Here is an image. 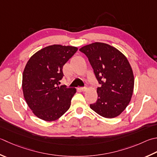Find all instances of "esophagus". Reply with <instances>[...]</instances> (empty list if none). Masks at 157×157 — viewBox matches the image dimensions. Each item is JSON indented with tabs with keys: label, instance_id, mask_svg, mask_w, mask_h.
<instances>
[{
	"label": "esophagus",
	"instance_id": "34e87169",
	"mask_svg": "<svg viewBox=\"0 0 157 157\" xmlns=\"http://www.w3.org/2000/svg\"><path fill=\"white\" fill-rule=\"evenodd\" d=\"M79 89H80L82 92H84L87 90V88L86 87H80L79 88Z\"/></svg>",
	"mask_w": 157,
	"mask_h": 157
}]
</instances>
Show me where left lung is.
<instances>
[{"instance_id": "obj_1", "label": "left lung", "mask_w": 157, "mask_h": 157, "mask_svg": "<svg viewBox=\"0 0 157 157\" xmlns=\"http://www.w3.org/2000/svg\"><path fill=\"white\" fill-rule=\"evenodd\" d=\"M88 58L100 87L90 108L104 118H112L124 111L134 87L133 70L124 55L104 43L95 42L79 49Z\"/></svg>"}]
</instances>
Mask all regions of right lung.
<instances>
[{
	"instance_id": "obj_1",
	"label": "right lung",
	"mask_w": 157,
	"mask_h": 157,
	"mask_svg": "<svg viewBox=\"0 0 157 157\" xmlns=\"http://www.w3.org/2000/svg\"><path fill=\"white\" fill-rule=\"evenodd\" d=\"M73 46L52 45L33 55L22 75V90L34 114L45 121L62 116L71 106L75 88L61 86L64 64L78 51Z\"/></svg>"
}]
</instances>
